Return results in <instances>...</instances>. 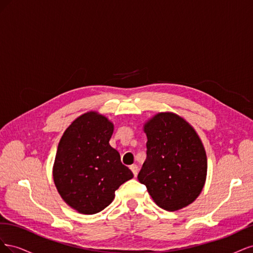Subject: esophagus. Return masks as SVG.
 <instances>
[{
	"label": "esophagus",
	"instance_id": "34e87169",
	"mask_svg": "<svg viewBox=\"0 0 253 253\" xmlns=\"http://www.w3.org/2000/svg\"><path fill=\"white\" fill-rule=\"evenodd\" d=\"M129 169H131V171L133 172V174H134V176L136 177L137 176V174H138V167H137L136 165H132L131 167H129Z\"/></svg>",
	"mask_w": 253,
	"mask_h": 253
}]
</instances>
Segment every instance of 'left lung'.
Returning a JSON list of instances; mask_svg holds the SVG:
<instances>
[{
    "label": "left lung",
    "mask_w": 253,
    "mask_h": 253,
    "mask_svg": "<svg viewBox=\"0 0 253 253\" xmlns=\"http://www.w3.org/2000/svg\"><path fill=\"white\" fill-rule=\"evenodd\" d=\"M147 158L138 180L156 205L175 211L193 203L204 188L207 156L188 122L172 113H159L144 126Z\"/></svg>",
    "instance_id": "1"
}]
</instances>
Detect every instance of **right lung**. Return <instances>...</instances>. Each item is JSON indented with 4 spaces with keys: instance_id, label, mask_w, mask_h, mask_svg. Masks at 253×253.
<instances>
[{
    "instance_id": "right-lung-1",
    "label": "right lung",
    "mask_w": 253,
    "mask_h": 253,
    "mask_svg": "<svg viewBox=\"0 0 253 253\" xmlns=\"http://www.w3.org/2000/svg\"><path fill=\"white\" fill-rule=\"evenodd\" d=\"M113 131L112 122L89 112L76 119L59 142L53 180L65 203L80 213L102 211L114 200L115 191L133 178L109 143Z\"/></svg>"
}]
</instances>
